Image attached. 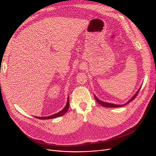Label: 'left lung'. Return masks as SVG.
I'll return each mask as SVG.
<instances>
[{
    "label": "left lung",
    "mask_w": 156,
    "mask_h": 156,
    "mask_svg": "<svg viewBox=\"0 0 156 156\" xmlns=\"http://www.w3.org/2000/svg\"><path fill=\"white\" fill-rule=\"evenodd\" d=\"M139 90H140V89L138 90V91L136 92V94L134 95V96H133V98H132V99H131L130 101H129L127 103H126L124 105H115V104H111V103H107V102H105L101 101H100L96 96H95V95H94V98H95V100H96V101H97L99 104L102 105L104 106V107H122V106H124V105L127 104L128 103L130 102L131 101H133L136 98V96H137L138 93H139Z\"/></svg>",
    "instance_id": "8db88e82"
}]
</instances>
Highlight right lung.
<instances>
[{"instance_id":"obj_1","label":"right lung","mask_w":156,"mask_h":156,"mask_svg":"<svg viewBox=\"0 0 156 156\" xmlns=\"http://www.w3.org/2000/svg\"><path fill=\"white\" fill-rule=\"evenodd\" d=\"M69 107V98H68L67 99V104L66 105V107H64V108L61 111H60L58 112H57V114H55L54 115H49V116H47V117H35L37 119H54V118H55V117H60V116H62L63 115H64L67 111H68V109Z\"/></svg>"}]
</instances>
